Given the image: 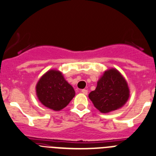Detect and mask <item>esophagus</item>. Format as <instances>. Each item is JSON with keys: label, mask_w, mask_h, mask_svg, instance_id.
<instances>
[{"label": "esophagus", "mask_w": 156, "mask_h": 156, "mask_svg": "<svg viewBox=\"0 0 156 156\" xmlns=\"http://www.w3.org/2000/svg\"><path fill=\"white\" fill-rule=\"evenodd\" d=\"M81 92H82V94H87V90H86V89H82V90H81Z\"/></svg>", "instance_id": "obj_1"}]
</instances>
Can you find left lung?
I'll use <instances>...</instances> for the list:
<instances>
[{
  "instance_id": "1",
  "label": "left lung",
  "mask_w": 156,
  "mask_h": 156,
  "mask_svg": "<svg viewBox=\"0 0 156 156\" xmlns=\"http://www.w3.org/2000/svg\"><path fill=\"white\" fill-rule=\"evenodd\" d=\"M89 98L94 106L103 113L123 107L129 97V89L123 75L115 69L105 71L98 80L96 89L90 92Z\"/></svg>"
}]
</instances>
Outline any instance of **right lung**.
<instances>
[{
	"label": "right lung",
	"mask_w": 156,
	"mask_h": 156,
	"mask_svg": "<svg viewBox=\"0 0 156 156\" xmlns=\"http://www.w3.org/2000/svg\"><path fill=\"white\" fill-rule=\"evenodd\" d=\"M39 101L55 111H59L69 104L75 92L61 72L49 70L40 78L36 86Z\"/></svg>",
	"instance_id": "right-lung-1"
}]
</instances>
